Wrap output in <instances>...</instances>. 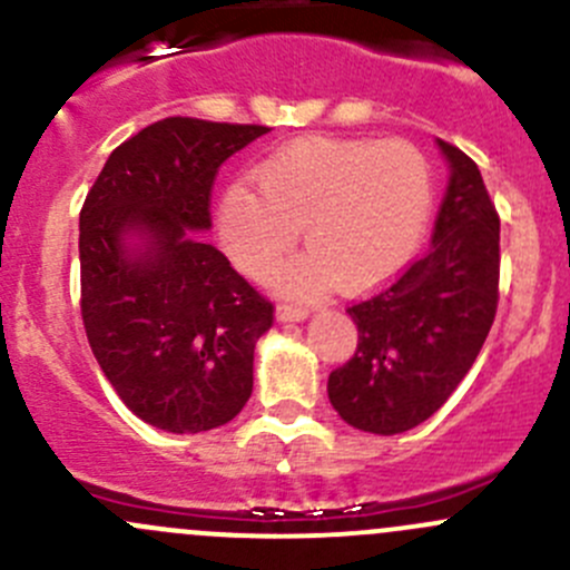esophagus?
Wrapping results in <instances>:
<instances>
[{"mask_svg": "<svg viewBox=\"0 0 570 570\" xmlns=\"http://www.w3.org/2000/svg\"><path fill=\"white\" fill-rule=\"evenodd\" d=\"M308 308L303 306H278L275 308V317H278V322H303L308 320Z\"/></svg>", "mask_w": 570, "mask_h": 570, "instance_id": "34e87169", "label": "esophagus"}]
</instances>
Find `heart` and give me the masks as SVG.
Returning <instances> with one entry per match:
<instances>
[{
  "mask_svg": "<svg viewBox=\"0 0 570 570\" xmlns=\"http://www.w3.org/2000/svg\"><path fill=\"white\" fill-rule=\"evenodd\" d=\"M253 184H234L217 206V237L243 273L264 275L295 248L306 256L273 275L281 295H317L342 281L370 292L407 267L428 234L435 178L405 140L301 137L269 154Z\"/></svg>",
  "mask_w": 570,
  "mask_h": 570,
  "instance_id": "1",
  "label": "heart"
}]
</instances>
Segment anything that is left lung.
<instances>
[{
  "label": "left lung",
  "instance_id": "left-lung-1",
  "mask_svg": "<svg viewBox=\"0 0 570 570\" xmlns=\"http://www.w3.org/2000/svg\"><path fill=\"white\" fill-rule=\"evenodd\" d=\"M450 184L433 245L381 295L347 308L358 347L327 377L355 430L396 435L433 416L485 344L499 303V215L480 168L439 140Z\"/></svg>",
  "mask_w": 570,
  "mask_h": 570
}]
</instances>
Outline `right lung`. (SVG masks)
<instances>
[{
    "label": "right lung",
    "instance_id": "obj_1",
    "mask_svg": "<svg viewBox=\"0 0 570 570\" xmlns=\"http://www.w3.org/2000/svg\"><path fill=\"white\" fill-rule=\"evenodd\" d=\"M267 126L165 118L120 142L79 212L82 322L124 405L165 433L232 422L273 303L200 234L217 170Z\"/></svg>",
    "mask_w": 570,
    "mask_h": 570
}]
</instances>
